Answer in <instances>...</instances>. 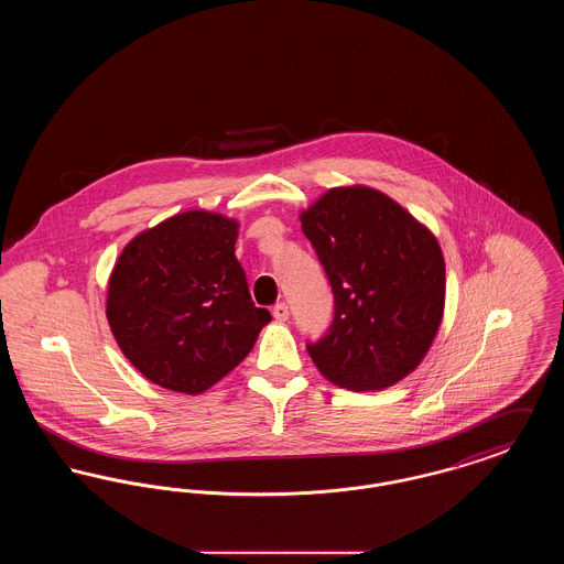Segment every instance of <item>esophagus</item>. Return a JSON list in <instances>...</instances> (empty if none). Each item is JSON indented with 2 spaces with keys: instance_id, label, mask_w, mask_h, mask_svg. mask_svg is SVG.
I'll use <instances>...</instances> for the list:
<instances>
[{
  "instance_id": "1",
  "label": "esophagus",
  "mask_w": 564,
  "mask_h": 564,
  "mask_svg": "<svg viewBox=\"0 0 564 564\" xmlns=\"http://www.w3.org/2000/svg\"><path fill=\"white\" fill-rule=\"evenodd\" d=\"M272 317H274L276 322H288V319H290V308H288V304H285V302L274 304V308H272Z\"/></svg>"
}]
</instances>
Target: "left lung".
I'll list each match as a JSON object with an SVG mask.
<instances>
[{"label":"left lung","instance_id":"obj_1","mask_svg":"<svg viewBox=\"0 0 564 564\" xmlns=\"http://www.w3.org/2000/svg\"><path fill=\"white\" fill-rule=\"evenodd\" d=\"M334 294V319L306 350L327 380L380 391L427 355L444 315V256L430 230L366 186L332 188L300 215Z\"/></svg>","mask_w":564,"mask_h":564}]
</instances>
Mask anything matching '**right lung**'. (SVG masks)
<instances>
[{
	"instance_id": "right-lung-1",
	"label": "right lung",
	"mask_w": 564,
	"mask_h": 564,
	"mask_svg": "<svg viewBox=\"0 0 564 564\" xmlns=\"http://www.w3.org/2000/svg\"><path fill=\"white\" fill-rule=\"evenodd\" d=\"M239 224L186 212L137 235L111 270L108 322L134 368L196 395L235 370L272 319L235 256Z\"/></svg>"
}]
</instances>
